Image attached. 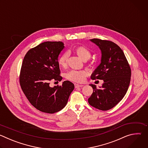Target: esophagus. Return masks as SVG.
I'll return each instance as SVG.
<instances>
[{"label":"esophagus","mask_w":148,"mask_h":148,"mask_svg":"<svg viewBox=\"0 0 148 148\" xmlns=\"http://www.w3.org/2000/svg\"><path fill=\"white\" fill-rule=\"evenodd\" d=\"M75 88H79V87H83V85H81V84H74Z\"/></svg>","instance_id":"34e87169"}]
</instances>
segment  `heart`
<instances>
[{
	"label": "heart",
	"mask_w": 148,
	"mask_h": 148,
	"mask_svg": "<svg viewBox=\"0 0 148 148\" xmlns=\"http://www.w3.org/2000/svg\"><path fill=\"white\" fill-rule=\"evenodd\" d=\"M75 52L77 55L84 61H86L91 57L90 51L85 47L79 46L75 49ZM69 56V52H66L62 54L58 60V63L60 67H65L67 65V59ZM88 73L85 70H73L66 73V77L69 80L81 82L82 81L86 76H87Z\"/></svg>",
	"instance_id": "1"
}]
</instances>
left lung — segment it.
<instances>
[{
	"label": "left lung",
	"mask_w": 148,
	"mask_h": 148,
	"mask_svg": "<svg viewBox=\"0 0 148 148\" xmlns=\"http://www.w3.org/2000/svg\"><path fill=\"white\" fill-rule=\"evenodd\" d=\"M101 50V63L91 75L92 79L103 81L99 88L90 84L93 92L88 98L90 105L107 111L117 105L128 91L131 70L122 49L114 42L98 38L91 39Z\"/></svg>",
	"instance_id": "1"
}]
</instances>
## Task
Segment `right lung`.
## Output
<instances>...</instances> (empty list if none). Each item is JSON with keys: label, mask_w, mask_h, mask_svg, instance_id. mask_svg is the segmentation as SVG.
<instances>
[{"label": "right lung", "mask_w": 148, "mask_h": 148, "mask_svg": "<svg viewBox=\"0 0 148 148\" xmlns=\"http://www.w3.org/2000/svg\"><path fill=\"white\" fill-rule=\"evenodd\" d=\"M64 48L62 41H46L30 49L24 57L20 84L31 104L38 110L53 114L64 108L74 89L73 83L50 86L52 79L61 81L58 56Z\"/></svg>", "instance_id": "right-lung-1"}]
</instances>
